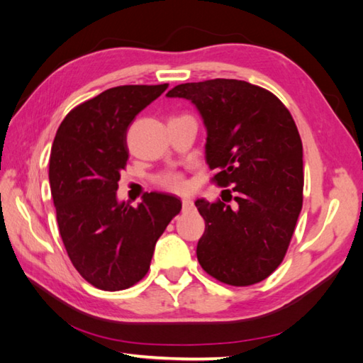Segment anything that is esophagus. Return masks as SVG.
I'll return each instance as SVG.
<instances>
[{"instance_id":"esophagus-1","label":"esophagus","mask_w":363,"mask_h":363,"mask_svg":"<svg viewBox=\"0 0 363 363\" xmlns=\"http://www.w3.org/2000/svg\"><path fill=\"white\" fill-rule=\"evenodd\" d=\"M194 207V201L190 198H182V211H190Z\"/></svg>"}]
</instances>
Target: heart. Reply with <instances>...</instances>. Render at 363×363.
Wrapping results in <instances>:
<instances>
[{"instance_id":"1","label":"heart","mask_w":363,"mask_h":363,"mask_svg":"<svg viewBox=\"0 0 363 363\" xmlns=\"http://www.w3.org/2000/svg\"><path fill=\"white\" fill-rule=\"evenodd\" d=\"M164 186L173 190H184L186 189V181L179 174H169L164 179Z\"/></svg>"}]
</instances>
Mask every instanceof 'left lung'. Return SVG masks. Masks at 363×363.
Instances as JSON below:
<instances>
[{
    "instance_id": "1",
    "label": "left lung",
    "mask_w": 363,
    "mask_h": 363,
    "mask_svg": "<svg viewBox=\"0 0 363 363\" xmlns=\"http://www.w3.org/2000/svg\"><path fill=\"white\" fill-rule=\"evenodd\" d=\"M196 107L206 162L229 199L195 201L206 229L196 246L206 273L229 285L264 281L281 265L303 207V143L272 91L237 79L179 84L167 94ZM234 193L235 196L230 195Z\"/></svg>"
}]
</instances>
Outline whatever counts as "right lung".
Segmentation results:
<instances>
[{
    "label": "right lung",
    "mask_w": 363,
    "mask_h": 363,
    "mask_svg": "<svg viewBox=\"0 0 363 363\" xmlns=\"http://www.w3.org/2000/svg\"><path fill=\"white\" fill-rule=\"evenodd\" d=\"M167 87L104 90L74 107L54 137L50 187L59 233L74 268L96 289L117 291L140 281L156 242L182 207L160 191L146 194L138 207L117 198L129 157L128 128Z\"/></svg>",
    "instance_id": "right-lung-1"
}]
</instances>
